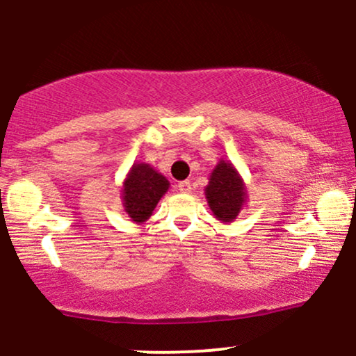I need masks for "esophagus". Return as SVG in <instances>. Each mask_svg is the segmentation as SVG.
<instances>
[{
	"label": "esophagus",
	"instance_id": "34e87169",
	"mask_svg": "<svg viewBox=\"0 0 356 356\" xmlns=\"http://www.w3.org/2000/svg\"><path fill=\"white\" fill-rule=\"evenodd\" d=\"M175 189H177L179 192H182V194H187V192H191V182L189 181L179 182L177 186H175Z\"/></svg>",
	"mask_w": 356,
	"mask_h": 356
}]
</instances>
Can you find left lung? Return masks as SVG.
Listing matches in <instances>:
<instances>
[{
	"instance_id": "8db88e82",
	"label": "left lung",
	"mask_w": 356,
	"mask_h": 356,
	"mask_svg": "<svg viewBox=\"0 0 356 356\" xmlns=\"http://www.w3.org/2000/svg\"><path fill=\"white\" fill-rule=\"evenodd\" d=\"M206 197L212 212L222 222H229L239 214L243 207L246 191L244 184L229 162L220 161V164L211 174L209 186L206 187Z\"/></svg>"
}]
</instances>
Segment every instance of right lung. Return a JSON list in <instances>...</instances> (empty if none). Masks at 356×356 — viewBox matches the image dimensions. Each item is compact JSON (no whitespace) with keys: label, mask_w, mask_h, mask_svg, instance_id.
I'll list each match as a JSON object with an SVG mask.
<instances>
[{"label":"right lung","mask_w":356,"mask_h":356,"mask_svg":"<svg viewBox=\"0 0 356 356\" xmlns=\"http://www.w3.org/2000/svg\"><path fill=\"white\" fill-rule=\"evenodd\" d=\"M169 189V182L162 174L155 172L150 165L136 164L124 184V206L129 218L144 222Z\"/></svg>","instance_id":"1"}]
</instances>
